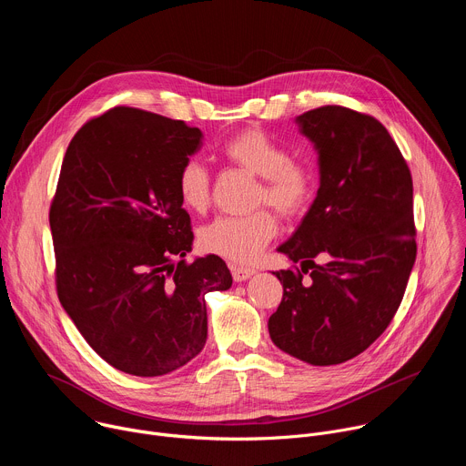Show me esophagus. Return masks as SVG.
<instances>
[{"instance_id": "obj_1", "label": "esophagus", "mask_w": 466, "mask_h": 466, "mask_svg": "<svg viewBox=\"0 0 466 466\" xmlns=\"http://www.w3.org/2000/svg\"><path fill=\"white\" fill-rule=\"evenodd\" d=\"M230 271H232V277H234L236 282H245V280H248L254 275V269L238 268V265H230Z\"/></svg>"}]
</instances>
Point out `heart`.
Masks as SVG:
<instances>
[{"label":"heart","mask_w":466,"mask_h":466,"mask_svg":"<svg viewBox=\"0 0 466 466\" xmlns=\"http://www.w3.org/2000/svg\"><path fill=\"white\" fill-rule=\"evenodd\" d=\"M223 155L234 166L259 178L256 203L269 205L286 218L299 216L309 205L315 178L308 166L291 160V155L259 128L238 132L223 146ZM178 195L186 208L207 210L210 203V173L205 164L189 160L178 173ZM277 234L275 218L254 212L243 218H219L201 232L205 250L234 263H250Z\"/></svg>","instance_id":"obj_1"}]
</instances>
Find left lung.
Returning a JSON list of instances; mask_svg holds the SVG:
<instances>
[{"mask_svg": "<svg viewBox=\"0 0 466 466\" xmlns=\"http://www.w3.org/2000/svg\"><path fill=\"white\" fill-rule=\"evenodd\" d=\"M295 121L319 155L320 184L279 247L300 269L273 273L284 297L269 336L300 361L338 365L367 350L402 302L417 258L413 180L376 117L328 105Z\"/></svg>", "mask_w": 466, "mask_h": 466, "instance_id": "8db88e82", "label": "left lung"}]
</instances>
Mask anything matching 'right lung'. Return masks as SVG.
Returning a JSON list of instances; mask_svg holds the SVG:
<instances>
[{
	"mask_svg": "<svg viewBox=\"0 0 466 466\" xmlns=\"http://www.w3.org/2000/svg\"><path fill=\"white\" fill-rule=\"evenodd\" d=\"M203 146L184 121L116 106L85 123L64 155L49 208L62 308L114 369L162 376L205 349V295L227 291V263H191L180 167Z\"/></svg>",
	"mask_w": 466,
	"mask_h": 466,
	"instance_id": "right-lung-1",
	"label": "right lung"
}]
</instances>
